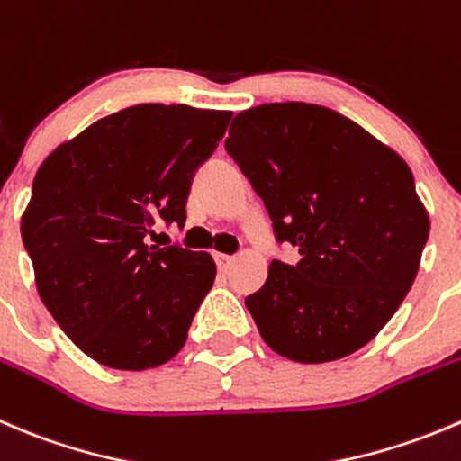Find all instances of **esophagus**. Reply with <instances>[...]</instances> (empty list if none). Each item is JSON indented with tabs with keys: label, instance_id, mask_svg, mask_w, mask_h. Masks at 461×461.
<instances>
[{
	"label": "esophagus",
	"instance_id": "esophagus-1",
	"mask_svg": "<svg viewBox=\"0 0 461 461\" xmlns=\"http://www.w3.org/2000/svg\"><path fill=\"white\" fill-rule=\"evenodd\" d=\"M213 257H216V263H218V267H221V270H227V267L231 266V261H234V257H230V254L216 252Z\"/></svg>",
	"mask_w": 461,
	"mask_h": 461
}]
</instances>
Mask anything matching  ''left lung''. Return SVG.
<instances>
[{
	"label": "left lung",
	"instance_id": "left-lung-1",
	"mask_svg": "<svg viewBox=\"0 0 461 461\" xmlns=\"http://www.w3.org/2000/svg\"><path fill=\"white\" fill-rule=\"evenodd\" d=\"M225 150L266 204L276 243L245 299L261 338L294 363H330L376 338L412 288L430 218L408 164L339 112L266 103L236 114Z\"/></svg>",
	"mask_w": 461,
	"mask_h": 461
}]
</instances>
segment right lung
<instances>
[{
    "label": "right lung",
    "instance_id": "obj_1",
    "mask_svg": "<svg viewBox=\"0 0 461 461\" xmlns=\"http://www.w3.org/2000/svg\"><path fill=\"white\" fill-rule=\"evenodd\" d=\"M230 119L222 110L141 103L98 119L35 173L22 240L38 294L96 363L141 372L185 347L216 263L146 236L155 221L185 227L191 180Z\"/></svg>",
    "mask_w": 461,
    "mask_h": 461
}]
</instances>
